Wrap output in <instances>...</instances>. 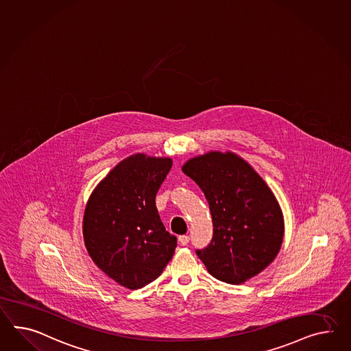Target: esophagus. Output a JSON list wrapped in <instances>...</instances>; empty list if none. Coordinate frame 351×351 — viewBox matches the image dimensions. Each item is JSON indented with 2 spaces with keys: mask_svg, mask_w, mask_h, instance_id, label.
Wrapping results in <instances>:
<instances>
[{
  "mask_svg": "<svg viewBox=\"0 0 351 351\" xmlns=\"http://www.w3.org/2000/svg\"><path fill=\"white\" fill-rule=\"evenodd\" d=\"M189 242V235H180V245H187Z\"/></svg>",
  "mask_w": 351,
  "mask_h": 351,
  "instance_id": "1",
  "label": "esophagus"
}]
</instances>
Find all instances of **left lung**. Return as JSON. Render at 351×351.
Returning a JSON list of instances; mask_svg holds the SVG:
<instances>
[{"instance_id":"obj_1","label":"left lung","mask_w":351,"mask_h":351,"mask_svg":"<svg viewBox=\"0 0 351 351\" xmlns=\"http://www.w3.org/2000/svg\"><path fill=\"white\" fill-rule=\"evenodd\" d=\"M182 171L204 192L213 216V239L196 250L207 271L238 285L265 270L284 237L279 204L265 180L232 153L193 158Z\"/></svg>"}]
</instances>
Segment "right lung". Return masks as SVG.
<instances>
[{
  "mask_svg": "<svg viewBox=\"0 0 351 351\" xmlns=\"http://www.w3.org/2000/svg\"><path fill=\"white\" fill-rule=\"evenodd\" d=\"M169 158L143 154L119 162L94 189L84 214V241L110 279L140 289L159 278L177 247L155 205Z\"/></svg>",
  "mask_w": 351,
  "mask_h": 351,
  "instance_id": "right-lung-1",
  "label": "right lung"
}]
</instances>
